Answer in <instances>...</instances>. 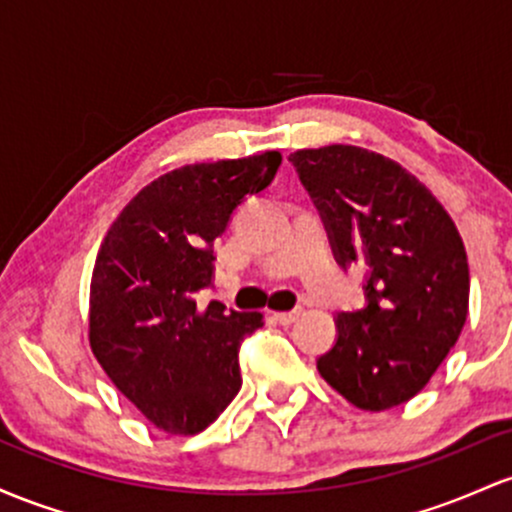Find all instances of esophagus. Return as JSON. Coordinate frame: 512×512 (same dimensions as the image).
Wrapping results in <instances>:
<instances>
[{
  "label": "esophagus",
  "mask_w": 512,
  "mask_h": 512,
  "mask_svg": "<svg viewBox=\"0 0 512 512\" xmlns=\"http://www.w3.org/2000/svg\"><path fill=\"white\" fill-rule=\"evenodd\" d=\"M302 317V307H295L290 309V312H275L273 319L278 321V324H292V321H297Z\"/></svg>",
  "instance_id": "obj_1"
}]
</instances>
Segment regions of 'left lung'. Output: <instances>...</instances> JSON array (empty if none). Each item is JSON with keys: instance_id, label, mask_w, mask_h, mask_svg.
<instances>
[{"instance_id": "obj_1", "label": "left lung", "mask_w": 512, "mask_h": 512, "mask_svg": "<svg viewBox=\"0 0 512 512\" xmlns=\"http://www.w3.org/2000/svg\"><path fill=\"white\" fill-rule=\"evenodd\" d=\"M287 159L338 266L365 273V304L336 314V341L317 358L319 375L358 409L404 404L426 387L467 321L469 266L455 222L382 154L331 145Z\"/></svg>"}]
</instances>
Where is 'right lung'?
<instances>
[{"label": "right lung", "mask_w": 512, "mask_h": 512, "mask_svg": "<svg viewBox=\"0 0 512 512\" xmlns=\"http://www.w3.org/2000/svg\"><path fill=\"white\" fill-rule=\"evenodd\" d=\"M278 152L193 164L159 176L108 229L89 292L91 350L159 430L208 428L241 389L239 348L263 326L195 297L215 287L212 244L246 195L271 186Z\"/></svg>", "instance_id": "add662e5"}]
</instances>
